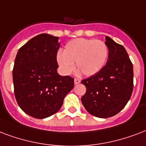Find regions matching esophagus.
Returning a JSON list of instances; mask_svg holds the SVG:
<instances>
[{"label": "esophagus", "mask_w": 146, "mask_h": 146, "mask_svg": "<svg viewBox=\"0 0 146 146\" xmlns=\"http://www.w3.org/2000/svg\"><path fill=\"white\" fill-rule=\"evenodd\" d=\"M80 83V80H79V79H75L74 80V83H75V85H77L79 83Z\"/></svg>", "instance_id": "esophagus-1"}]
</instances>
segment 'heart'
<instances>
[{"instance_id": "obj_1", "label": "heart", "mask_w": 146, "mask_h": 146, "mask_svg": "<svg viewBox=\"0 0 146 146\" xmlns=\"http://www.w3.org/2000/svg\"><path fill=\"white\" fill-rule=\"evenodd\" d=\"M109 49L105 42L94 39L78 38L66 44L63 53L56 56V62L63 73L70 74L76 69L82 75L91 76L105 66Z\"/></svg>"}]
</instances>
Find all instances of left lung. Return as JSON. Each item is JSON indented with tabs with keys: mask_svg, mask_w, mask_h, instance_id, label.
Wrapping results in <instances>:
<instances>
[{
	"mask_svg": "<svg viewBox=\"0 0 146 146\" xmlns=\"http://www.w3.org/2000/svg\"><path fill=\"white\" fill-rule=\"evenodd\" d=\"M109 59L103 70L83 80L86 92L81 98L88 113L109 118L125 107L133 90V66L124 46L106 36Z\"/></svg>",
	"mask_w": 146,
	"mask_h": 146,
	"instance_id": "obj_1",
	"label": "left lung"
}]
</instances>
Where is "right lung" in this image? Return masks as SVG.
Here are the masks:
<instances>
[{
	"label": "right lung",
	"instance_id": "add662e5",
	"mask_svg": "<svg viewBox=\"0 0 146 146\" xmlns=\"http://www.w3.org/2000/svg\"><path fill=\"white\" fill-rule=\"evenodd\" d=\"M58 37L47 33L34 36L19 49L13 69L14 95L27 115L44 119L58 112L74 79L59 75Z\"/></svg>",
	"mask_w": 146,
	"mask_h": 146
}]
</instances>
